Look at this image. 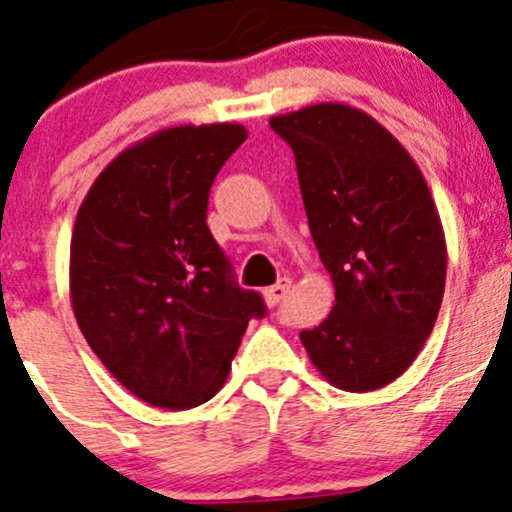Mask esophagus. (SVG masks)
<instances>
[{"label":"esophagus","instance_id":"esophagus-1","mask_svg":"<svg viewBox=\"0 0 512 512\" xmlns=\"http://www.w3.org/2000/svg\"><path fill=\"white\" fill-rule=\"evenodd\" d=\"M289 289H291V279L284 277V279H279L274 286H269V289L262 291V294H265V301L269 303V306H277V303L282 301L286 294H289Z\"/></svg>","mask_w":512,"mask_h":512}]
</instances>
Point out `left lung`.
Listing matches in <instances>:
<instances>
[{
	"label": "left lung",
	"instance_id": "1",
	"mask_svg": "<svg viewBox=\"0 0 512 512\" xmlns=\"http://www.w3.org/2000/svg\"><path fill=\"white\" fill-rule=\"evenodd\" d=\"M291 145L308 228L335 306L301 342L342 391L398 379L435 328L447 277L440 213L423 172L372 116L323 101L272 116Z\"/></svg>",
	"mask_w": 512,
	"mask_h": 512
}]
</instances>
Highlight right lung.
I'll list each match as a JSON object with an SVG mask.
<instances>
[{"label": "right lung", "instance_id": "add662e5", "mask_svg": "<svg viewBox=\"0 0 512 512\" xmlns=\"http://www.w3.org/2000/svg\"><path fill=\"white\" fill-rule=\"evenodd\" d=\"M240 123L162 128L116 155L77 211L70 301L84 340L140 401L170 411L221 391L250 318L267 313L240 289L206 226Z\"/></svg>", "mask_w": 512, "mask_h": 512}]
</instances>
